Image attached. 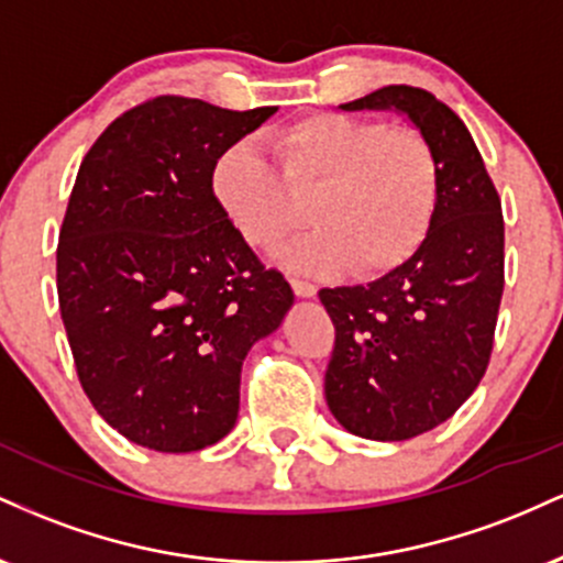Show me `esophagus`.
Returning a JSON list of instances; mask_svg holds the SVG:
<instances>
[{
  "label": "esophagus",
  "mask_w": 563,
  "mask_h": 563,
  "mask_svg": "<svg viewBox=\"0 0 563 563\" xmlns=\"http://www.w3.org/2000/svg\"><path fill=\"white\" fill-rule=\"evenodd\" d=\"M290 288H294V294L299 296V299H312V296L318 294V286H314V283L299 280V277H290Z\"/></svg>",
  "instance_id": "obj_1"
}]
</instances>
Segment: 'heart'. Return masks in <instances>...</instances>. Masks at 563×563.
Returning a JSON list of instances; mask_svg holds the SVG:
<instances>
[{
    "label": "heart",
    "mask_w": 563,
    "mask_h": 563,
    "mask_svg": "<svg viewBox=\"0 0 563 563\" xmlns=\"http://www.w3.org/2000/svg\"><path fill=\"white\" fill-rule=\"evenodd\" d=\"M277 174L254 142L230 145L214 166V192L232 228L254 249H275L303 219L312 196L318 228L280 260L301 273L344 267L357 277L391 273L421 249L437 214L439 166L429 140L407 126L344 113L296 121L273 137Z\"/></svg>",
    "instance_id": "b5f03b06"
}]
</instances>
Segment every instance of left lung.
Here are the masks:
<instances>
[{"instance_id":"1","label":"left lung","mask_w":563,"mask_h":563,"mask_svg":"<svg viewBox=\"0 0 563 563\" xmlns=\"http://www.w3.org/2000/svg\"><path fill=\"white\" fill-rule=\"evenodd\" d=\"M341 111H394L429 140L439 200L416 256L367 286L322 288L335 325L325 399L349 434L405 442L437 429L487 371L503 296V214L474 137L434 95L394 84Z\"/></svg>"}]
</instances>
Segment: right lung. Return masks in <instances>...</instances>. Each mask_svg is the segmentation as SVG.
I'll return each instance as SVG.
<instances>
[{
    "label": "right lung",
    "instance_id": "add662e5",
    "mask_svg": "<svg viewBox=\"0 0 563 563\" xmlns=\"http://www.w3.org/2000/svg\"><path fill=\"white\" fill-rule=\"evenodd\" d=\"M277 108L156 97L84 156L57 243V299L89 402L121 437L196 452L232 431L241 367L294 290L224 214L219 156Z\"/></svg>",
    "mask_w": 563,
    "mask_h": 563
}]
</instances>
